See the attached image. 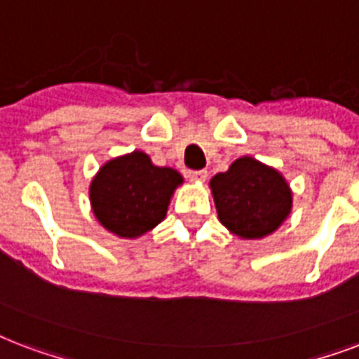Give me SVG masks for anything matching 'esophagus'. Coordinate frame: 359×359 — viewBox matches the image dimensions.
Masks as SVG:
<instances>
[{"label":"esophagus","mask_w":359,"mask_h":359,"mask_svg":"<svg viewBox=\"0 0 359 359\" xmlns=\"http://www.w3.org/2000/svg\"><path fill=\"white\" fill-rule=\"evenodd\" d=\"M189 177L191 180H196V182H204L208 177V172L205 170H189Z\"/></svg>","instance_id":"1"}]
</instances>
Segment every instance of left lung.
Instances as JSON below:
<instances>
[{
    "label": "left lung",
    "mask_w": 359,
    "mask_h": 359,
    "mask_svg": "<svg viewBox=\"0 0 359 359\" xmlns=\"http://www.w3.org/2000/svg\"><path fill=\"white\" fill-rule=\"evenodd\" d=\"M219 221L234 234L257 240L279 229L290 211L292 194L279 172L241 157L210 182Z\"/></svg>",
    "instance_id": "1"
}]
</instances>
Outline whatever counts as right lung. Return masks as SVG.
Returning a JSON list of instances; mask_svg holds the SVG:
<instances>
[{
	"mask_svg": "<svg viewBox=\"0 0 359 359\" xmlns=\"http://www.w3.org/2000/svg\"><path fill=\"white\" fill-rule=\"evenodd\" d=\"M180 172L155 166L142 151L114 159L91 182L90 198L99 223L119 238H136L165 219Z\"/></svg>",
	"mask_w": 359,
	"mask_h": 359,
	"instance_id": "obj_1",
	"label": "right lung"
}]
</instances>
